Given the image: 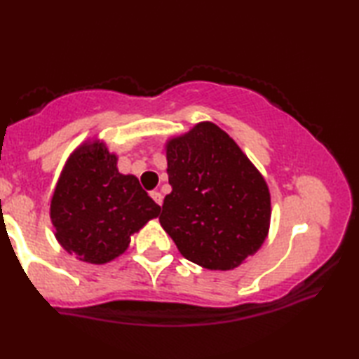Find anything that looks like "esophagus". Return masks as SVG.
<instances>
[{
    "mask_svg": "<svg viewBox=\"0 0 359 359\" xmlns=\"http://www.w3.org/2000/svg\"><path fill=\"white\" fill-rule=\"evenodd\" d=\"M150 196H151V199H154V201H155L158 205H161V204H163V196H161V193H158V191H151V193H150Z\"/></svg>",
    "mask_w": 359,
    "mask_h": 359,
    "instance_id": "obj_1",
    "label": "esophagus"
}]
</instances>
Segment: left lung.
Listing matches in <instances>:
<instances>
[{
	"instance_id": "left-lung-1",
	"label": "left lung",
	"mask_w": 359,
	"mask_h": 359,
	"mask_svg": "<svg viewBox=\"0 0 359 359\" xmlns=\"http://www.w3.org/2000/svg\"><path fill=\"white\" fill-rule=\"evenodd\" d=\"M168 177L160 223L182 257L229 271L257 253L269 231L271 194L241 147L212 121L166 142Z\"/></svg>"
}]
</instances>
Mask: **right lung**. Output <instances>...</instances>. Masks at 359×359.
<instances>
[{
    "instance_id": "add662e5",
    "label": "right lung",
    "mask_w": 359,
    "mask_h": 359,
    "mask_svg": "<svg viewBox=\"0 0 359 359\" xmlns=\"http://www.w3.org/2000/svg\"><path fill=\"white\" fill-rule=\"evenodd\" d=\"M117 155L102 141L72 151L50 201L55 238L66 252L90 264L120 257L131 236L160 215L161 208L135 175L120 174Z\"/></svg>"
}]
</instances>
